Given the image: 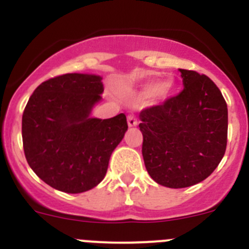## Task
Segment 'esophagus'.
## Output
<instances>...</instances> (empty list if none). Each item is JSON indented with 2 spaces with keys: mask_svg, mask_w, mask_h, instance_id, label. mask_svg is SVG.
<instances>
[{
  "mask_svg": "<svg viewBox=\"0 0 249 249\" xmlns=\"http://www.w3.org/2000/svg\"><path fill=\"white\" fill-rule=\"evenodd\" d=\"M127 123H128L129 127H135L138 124V121H137V118H136V116H133V114H129L128 117H127Z\"/></svg>",
  "mask_w": 249,
  "mask_h": 249,
  "instance_id": "esophagus-1",
  "label": "esophagus"
}]
</instances>
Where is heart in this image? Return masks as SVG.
Listing matches in <instances>:
<instances>
[{
  "mask_svg": "<svg viewBox=\"0 0 249 249\" xmlns=\"http://www.w3.org/2000/svg\"><path fill=\"white\" fill-rule=\"evenodd\" d=\"M172 89V82L171 81H151L149 83H147L144 86L142 91L140 92V98L142 100H149V98H153L156 96L158 97H164L169 93Z\"/></svg>",
  "mask_w": 249,
  "mask_h": 249,
  "instance_id": "1",
  "label": "heart"
}]
</instances>
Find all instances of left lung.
Here are the masks:
<instances>
[{"label":"left lung","mask_w":249,"mask_h":249,"mask_svg":"<svg viewBox=\"0 0 249 249\" xmlns=\"http://www.w3.org/2000/svg\"><path fill=\"white\" fill-rule=\"evenodd\" d=\"M182 92L140 113L142 155L153 181L184 188L206 179L227 147L228 109L210 77L179 70Z\"/></svg>","instance_id":"obj_1"}]
</instances>
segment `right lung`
Returning <instances> with one entry per match:
<instances>
[{
	"instance_id": "right-lung-1",
	"label": "right lung",
	"mask_w": 249,
	"mask_h": 249,
	"mask_svg": "<svg viewBox=\"0 0 249 249\" xmlns=\"http://www.w3.org/2000/svg\"><path fill=\"white\" fill-rule=\"evenodd\" d=\"M102 77L66 73L35 89L22 114L26 160L48 186L81 193L105 178L109 157L126 133L124 113L92 118L101 101Z\"/></svg>"
}]
</instances>
